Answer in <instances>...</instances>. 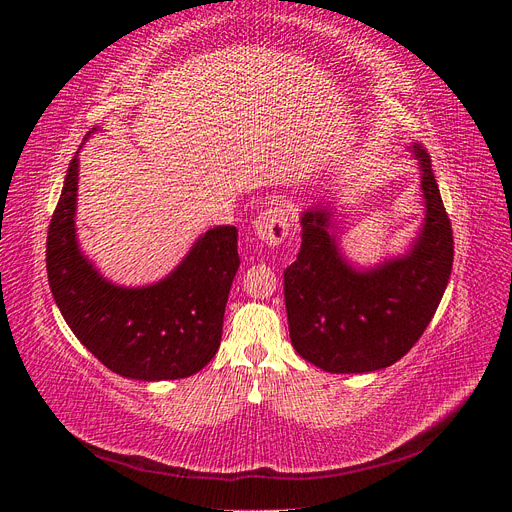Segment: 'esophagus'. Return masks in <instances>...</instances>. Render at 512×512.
Returning <instances> with one entry per match:
<instances>
[{"label": "esophagus", "instance_id": "obj_1", "mask_svg": "<svg viewBox=\"0 0 512 512\" xmlns=\"http://www.w3.org/2000/svg\"><path fill=\"white\" fill-rule=\"evenodd\" d=\"M288 209L284 205H273L262 211L254 220V232L267 245H280L288 235Z\"/></svg>", "mask_w": 512, "mask_h": 512}]
</instances>
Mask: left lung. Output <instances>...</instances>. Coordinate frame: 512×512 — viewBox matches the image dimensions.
Wrapping results in <instances>:
<instances>
[{
	"label": "left lung",
	"mask_w": 512,
	"mask_h": 512,
	"mask_svg": "<svg viewBox=\"0 0 512 512\" xmlns=\"http://www.w3.org/2000/svg\"><path fill=\"white\" fill-rule=\"evenodd\" d=\"M421 168L425 218L410 250L356 269L339 250L333 211L301 213V250L284 271L290 342L329 374H367L397 363L423 335L453 269V230L429 153L410 147Z\"/></svg>",
	"instance_id": "8db88e82"
}]
</instances>
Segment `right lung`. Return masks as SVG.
Segmentation results:
<instances>
[{
  "instance_id": "add662e5",
  "label": "right lung",
  "mask_w": 512,
  "mask_h": 512,
  "mask_svg": "<svg viewBox=\"0 0 512 512\" xmlns=\"http://www.w3.org/2000/svg\"><path fill=\"white\" fill-rule=\"evenodd\" d=\"M76 196L79 151L68 166L46 237L49 286L76 339L123 378L158 382L196 374L222 342L224 309L239 269L237 228L203 232L156 284L119 286L81 252Z\"/></svg>"
}]
</instances>
